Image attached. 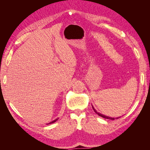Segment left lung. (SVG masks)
<instances>
[{"instance_id":"left-lung-1","label":"left lung","mask_w":150,"mask_h":150,"mask_svg":"<svg viewBox=\"0 0 150 150\" xmlns=\"http://www.w3.org/2000/svg\"><path fill=\"white\" fill-rule=\"evenodd\" d=\"M92 107H93V110H94V111L96 113V114H98L99 116H101V117H103V118H105V119H109V120H115V119H118V118H120V117H116V118H115V117H109V116H106V115H102L101 113H99V112H98L96 110H95L94 109V108L93 107V106L92 105Z\"/></svg>"}]
</instances>
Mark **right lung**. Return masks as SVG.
<instances>
[{
    "label": "right lung",
    "instance_id": "right-lung-1",
    "mask_svg": "<svg viewBox=\"0 0 150 150\" xmlns=\"http://www.w3.org/2000/svg\"><path fill=\"white\" fill-rule=\"evenodd\" d=\"M58 119H59V117H57V118H56V120H54V121H51V122H49V123H47V125H50V124L54 123V122H55L56 121H57V120H58Z\"/></svg>",
    "mask_w": 150,
    "mask_h": 150
}]
</instances>
